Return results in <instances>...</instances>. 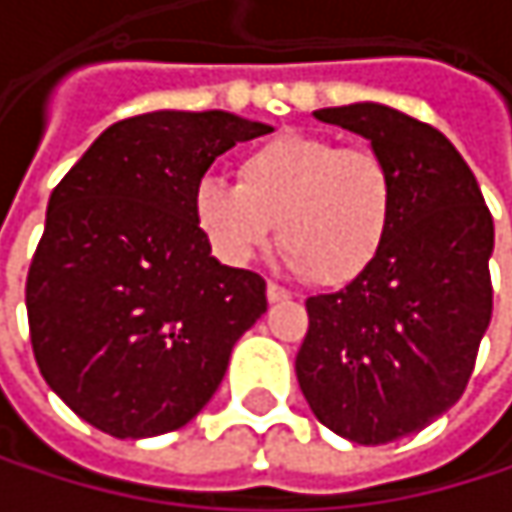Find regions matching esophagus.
Returning a JSON list of instances; mask_svg holds the SVG:
<instances>
[{
  "instance_id": "34e87169",
  "label": "esophagus",
  "mask_w": 512,
  "mask_h": 512,
  "mask_svg": "<svg viewBox=\"0 0 512 512\" xmlns=\"http://www.w3.org/2000/svg\"><path fill=\"white\" fill-rule=\"evenodd\" d=\"M266 299H269L272 305H275V302H287V299H290V290H284L281 284L269 281V284H266Z\"/></svg>"
}]
</instances>
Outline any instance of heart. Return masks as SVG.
Segmentation results:
<instances>
[{
  "mask_svg": "<svg viewBox=\"0 0 512 512\" xmlns=\"http://www.w3.org/2000/svg\"><path fill=\"white\" fill-rule=\"evenodd\" d=\"M237 183L204 177L192 189V219L228 266L252 263L275 237L284 263L320 284L367 272L394 225L397 186L370 148H344L314 133H278L234 162Z\"/></svg>",
  "mask_w": 512,
  "mask_h": 512,
  "instance_id": "heart-1",
  "label": "heart"
}]
</instances>
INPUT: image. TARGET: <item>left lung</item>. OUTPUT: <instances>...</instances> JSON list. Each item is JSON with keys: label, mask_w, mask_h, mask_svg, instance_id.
<instances>
[{"label": "left lung", "mask_w": 512, "mask_h": 512, "mask_svg": "<svg viewBox=\"0 0 512 512\" xmlns=\"http://www.w3.org/2000/svg\"><path fill=\"white\" fill-rule=\"evenodd\" d=\"M314 118L370 142L394 174L397 210L373 266L305 302L296 379L323 427L385 445L424 430L468 385L492 320V213L436 127L382 103L317 109Z\"/></svg>", "instance_id": "obj_1"}]
</instances>
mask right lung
Returning <instances> with one entry per match:
<instances>
[{"instance_id": "1", "label": "right lung", "mask_w": 512, "mask_h": 512, "mask_svg": "<svg viewBox=\"0 0 512 512\" xmlns=\"http://www.w3.org/2000/svg\"><path fill=\"white\" fill-rule=\"evenodd\" d=\"M263 133L219 109L124 118L52 189L26 278L29 335L47 385L91 427L180 430L266 311V281L219 263L192 219L213 159Z\"/></svg>"}]
</instances>
